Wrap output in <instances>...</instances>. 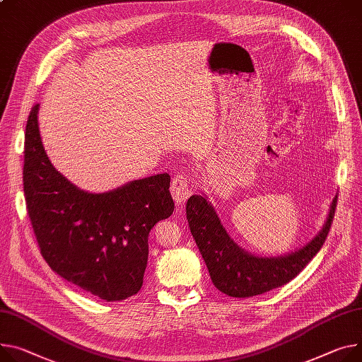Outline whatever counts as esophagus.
I'll use <instances>...</instances> for the list:
<instances>
[{
    "label": "esophagus",
    "mask_w": 362,
    "mask_h": 362,
    "mask_svg": "<svg viewBox=\"0 0 362 362\" xmlns=\"http://www.w3.org/2000/svg\"><path fill=\"white\" fill-rule=\"evenodd\" d=\"M192 184L189 181L188 174L180 173L174 175L173 184H171V194L177 204H184L185 200L192 194Z\"/></svg>",
    "instance_id": "1"
}]
</instances>
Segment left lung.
Wrapping results in <instances>:
<instances>
[{
  "mask_svg": "<svg viewBox=\"0 0 362 362\" xmlns=\"http://www.w3.org/2000/svg\"><path fill=\"white\" fill-rule=\"evenodd\" d=\"M337 203L338 197L330 206L323 229L312 242L293 254L278 258H258L240 249L230 239L206 197H189L187 218L214 287L226 296L246 298L281 287L304 269L327 238Z\"/></svg>",
  "mask_w": 362,
  "mask_h": 362,
  "instance_id": "8db88e82",
  "label": "left lung"
}]
</instances>
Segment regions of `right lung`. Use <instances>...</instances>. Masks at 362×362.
Segmentation results:
<instances>
[{"instance_id": "1", "label": "right lung", "mask_w": 362, "mask_h": 362, "mask_svg": "<svg viewBox=\"0 0 362 362\" xmlns=\"http://www.w3.org/2000/svg\"><path fill=\"white\" fill-rule=\"evenodd\" d=\"M39 104L24 136L27 214L49 267L105 301L134 296L144 284L151 229L174 211L171 177L158 174L103 194L72 185L50 163L39 133Z\"/></svg>"}]
</instances>
